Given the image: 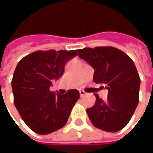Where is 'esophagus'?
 Returning <instances> with one entry per match:
<instances>
[{
	"label": "esophagus",
	"mask_w": 153,
	"mask_h": 153,
	"mask_svg": "<svg viewBox=\"0 0 153 153\" xmlns=\"http://www.w3.org/2000/svg\"><path fill=\"white\" fill-rule=\"evenodd\" d=\"M79 93H80V96H81V97H83V96H84V95L86 94L85 92L82 91V90H80Z\"/></svg>",
	"instance_id": "1"
}]
</instances>
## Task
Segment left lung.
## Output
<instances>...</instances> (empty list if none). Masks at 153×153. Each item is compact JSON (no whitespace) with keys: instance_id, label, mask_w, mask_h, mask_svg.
I'll use <instances>...</instances> for the list:
<instances>
[{"instance_id":"obj_1","label":"left lung","mask_w":153,"mask_h":153,"mask_svg":"<svg viewBox=\"0 0 153 153\" xmlns=\"http://www.w3.org/2000/svg\"><path fill=\"white\" fill-rule=\"evenodd\" d=\"M77 55L94 69V82L108 90L105 100L95 94L94 106L87 109L91 123L106 132L119 131L131 119L139 103L140 79L134 62L112 47L85 48Z\"/></svg>"}]
</instances>
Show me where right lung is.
Returning a JSON list of instances; mask_svg holds the SVG:
<instances>
[{
	"mask_svg": "<svg viewBox=\"0 0 153 153\" xmlns=\"http://www.w3.org/2000/svg\"><path fill=\"white\" fill-rule=\"evenodd\" d=\"M77 50L36 51L25 56L15 69L12 89L14 105L23 121L34 132L48 134L67 123L80 97L76 89L66 94L50 91L53 80L63 76L65 65Z\"/></svg>",
	"mask_w": 153,
	"mask_h": 153,
	"instance_id": "obj_1",
	"label": "right lung"
}]
</instances>
